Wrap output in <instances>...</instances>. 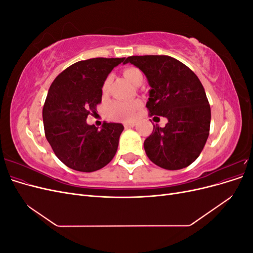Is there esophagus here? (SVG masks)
<instances>
[{
	"instance_id": "obj_1",
	"label": "esophagus",
	"mask_w": 253,
	"mask_h": 253,
	"mask_svg": "<svg viewBox=\"0 0 253 253\" xmlns=\"http://www.w3.org/2000/svg\"><path fill=\"white\" fill-rule=\"evenodd\" d=\"M125 127L128 128V127H133L136 126V122L135 121H128V122H125Z\"/></svg>"
}]
</instances>
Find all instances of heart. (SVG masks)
Masks as SVG:
<instances>
[{"label":"heart","instance_id":"obj_1","mask_svg":"<svg viewBox=\"0 0 253 253\" xmlns=\"http://www.w3.org/2000/svg\"><path fill=\"white\" fill-rule=\"evenodd\" d=\"M122 75L124 77L135 86H138L139 84L142 83L143 81V75L142 73L136 67H127L126 70H124L122 72ZM110 83H111V78L108 77L102 85V90L103 93L108 91L109 87H110ZM141 103L140 101L136 100L133 102H119V101H115L113 102L108 110V114L109 116L113 119H125V120H128L131 119L135 113L140 109Z\"/></svg>","mask_w":253,"mask_h":253}]
</instances>
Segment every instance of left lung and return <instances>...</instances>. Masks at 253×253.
Wrapping results in <instances>:
<instances>
[{
    "label": "left lung",
    "mask_w": 253,
    "mask_h": 253,
    "mask_svg": "<svg viewBox=\"0 0 253 253\" xmlns=\"http://www.w3.org/2000/svg\"><path fill=\"white\" fill-rule=\"evenodd\" d=\"M138 67L151 89L145 104L150 116L168 119L155 125L143 147L152 163L179 170L200 156L208 139L211 110L202 82L180 61L169 56H132L124 64Z\"/></svg>",
    "instance_id": "1"
}]
</instances>
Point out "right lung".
Segmentation results:
<instances>
[{"mask_svg": "<svg viewBox=\"0 0 253 253\" xmlns=\"http://www.w3.org/2000/svg\"><path fill=\"white\" fill-rule=\"evenodd\" d=\"M125 59L79 61L51 83L42 112L45 137L56 156L73 170H100L116 154L124 126L104 122L98 129L86 118L101 102L104 80Z\"/></svg>", "mask_w": 253, "mask_h": 253, "instance_id": "obj_1", "label": "right lung"}]
</instances>
